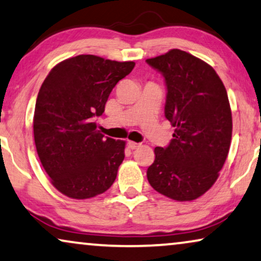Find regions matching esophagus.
Instances as JSON below:
<instances>
[{
	"mask_svg": "<svg viewBox=\"0 0 261 261\" xmlns=\"http://www.w3.org/2000/svg\"><path fill=\"white\" fill-rule=\"evenodd\" d=\"M140 144H138V142H134V141H128V147L130 149H135V148H139L140 147Z\"/></svg>",
	"mask_w": 261,
	"mask_h": 261,
	"instance_id": "34e87169",
	"label": "esophagus"
}]
</instances>
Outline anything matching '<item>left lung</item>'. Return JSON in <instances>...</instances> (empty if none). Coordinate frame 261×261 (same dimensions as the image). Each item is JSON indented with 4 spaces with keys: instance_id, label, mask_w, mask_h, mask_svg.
<instances>
[{
    "instance_id": "1",
    "label": "left lung",
    "mask_w": 261,
    "mask_h": 261,
    "mask_svg": "<svg viewBox=\"0 0 261 261\" xmlns=\"http://www.w3.org/2000/svg\"><path fill=\"white\" fill-rule=\"evenodd\" d=\"M146 63L165 80V117L174 127L170 144L154 148L148 183L174 201H192L213 187L229 152L227 90L209 64L180 49Z\"/></svg>"
}]
</instances>
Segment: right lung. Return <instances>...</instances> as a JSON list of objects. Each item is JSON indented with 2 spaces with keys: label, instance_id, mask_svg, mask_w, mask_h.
Instances as JSON below:
<instances>
[{
  "label": "right lung",
  "instance_id": "right-lung-1",
  "mask_svg": "<svg viewBox=\"0 0 261 261\" xmlns=\"http://www.w3.org/2000/svg\"><path fill=\"white\" fill-rule=\"evenodd\" d=\"M134 66L81 55L59 63L45 78L34 110L35 147L53 187L67 197H95L115 181L126 142L103 138L94 120Z\"/></svg>",
  "mask_w": 261,
  "mask_h": 261
}]
</instances>
